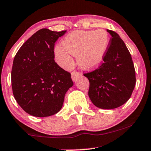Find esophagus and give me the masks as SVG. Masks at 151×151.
<instances>
[{"instance_id": "obj_1", "label": "esophagus", "mask_w": 151, "mask_h": 151, "mask_svg": "<svg viewBox=\"0 0 151 151\" xmlns=\"http://www.w3.org/2000/svg\"><path fill=\"white\" fill-rule=\"evenodd\" d=\"M80 76H81V73H80L73 71L71 73V79L73 80V81H76Z\"/></svg>"}]
</instances>
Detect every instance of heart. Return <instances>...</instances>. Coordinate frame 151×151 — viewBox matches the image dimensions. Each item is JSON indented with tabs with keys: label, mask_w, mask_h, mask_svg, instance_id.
Listing matches in <instances>:
<instances>
[{
	"label": "heart",
	"mask_w": 151,
	"mask_h": 151,
	"mask_svg": "<svg viewBox=\"0 0 151 151\" xmlns=\"http://www.w3.org/2000/svg\"><path fill=\"white\" fill-rule=\"evenodd\" d=\"M109 44V35L103 29L78 30L66 36L62 45L55 47V59L62 68L70 69L73 65L71 54L77 56L78 63L81 68L94 70L102 64Z\"/></svg>",
	"instance_id": "1"
}]
</instances>
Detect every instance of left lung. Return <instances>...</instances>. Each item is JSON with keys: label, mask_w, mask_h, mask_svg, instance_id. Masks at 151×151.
Wrapping results in <instances>:
<instances>
[{"label": "left lung", "mask_w": 151, "mask_h": 151, "mask_svg": "<svg viewBox=\"0 0 151 151\" xmlns=\"http://www.w3.org/2000/svg\"><path fill=\"white\" fill-rule=\"evenodd\" d=\"M107 31L112 38L104 63L84 76L89 80L88 95L94 105L111 109L120 107L130 98L136 85V73L124 42L115 32Z\"/></svg>", "instance_id": "obj_1"}]
</instances>
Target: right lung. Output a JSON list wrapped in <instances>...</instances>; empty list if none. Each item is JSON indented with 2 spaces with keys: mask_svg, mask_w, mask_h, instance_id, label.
I'll return each instance as SVG.
<instances>
[{
  "mask_svg": "<svg viewBox=\"0 0 151 151\" xmlns=\"http://www.w3.org/2000/svg\"><path fill=\"white\" fill-rule=\"evenodd\" d=\"M66 31L42 29L22 44L11 71L14 97L27 113L46 117L58 112L73 86L70 74L54 61V44Z\"/></svg>",
  "mask_w": 151,
  "mask_h": 151,
  "instance_id": "1",
  "label": "right lung"
}]
</instances>
